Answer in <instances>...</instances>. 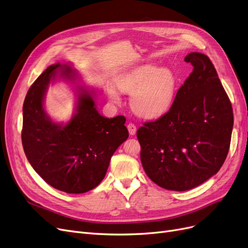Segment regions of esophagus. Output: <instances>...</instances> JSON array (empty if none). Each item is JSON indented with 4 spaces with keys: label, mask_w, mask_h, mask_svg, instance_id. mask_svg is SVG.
<instances>
[{
    "label": "esophagus",
    "mask_w": 248,
    "mask_h": 248,
    "mask_svg": "<svg viewBox=\"0 0 248 248\" xmlns=\"http://www.w3.org/2000/svg\"><path fill=\"white\" fill-rule=\"evenodd\" d=\"M127 130H129V133H130V135L134 136V135L136 134V132H137V127H136V125H135L134 124L130 123L129 124H127Z\"/></svg>",
    "instance_id": "1"
}]
</instances>
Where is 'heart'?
Wrapping results in <instances>:
<instances>
[{
	"label": "heart",
	"mask_w": 248,
	"mask_h": 248,
	"mask_svg": "<svg viewBox=\"0 0 248 248\" xmlns=\"http://www.w3.org/2000/svg\"><path fill=\"white\" fill-rule=\"evenodd\" d=\"M176 84V77L170 68H158L153 63L137 66L116 79L119 90L133 93L132 108L146 119L158 118L169 111L175 98ZM109 94L117 100L114 91H110Z\"/></svg>",
	"instance_id": "1"
}]
</instances>
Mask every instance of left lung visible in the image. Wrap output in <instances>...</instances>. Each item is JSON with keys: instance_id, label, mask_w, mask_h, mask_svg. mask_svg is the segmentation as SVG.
<instances>
[{"instance_id": "8db88e82", "label": "left lung", "mask_w": 248, "mask_h": 248, "mask_svg": "<svg viewBox=\"0 0 248 248\" xmlns=\"http://www.w3.org/2000/svg\"><path fill=\"white\" fill-rule=\"evenodd\" d=\"M185 61L194 68L169 112L137 132L146 175L172 191L195 188L216 175L229 152L234 123L231 102L212 61L197 52Z\"/></svg>"}]
</instances>
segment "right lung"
<instances>
[{"instance_id": "add662e5", "label": "right lung", "mask_w": 248, "mask_h": 248, "mask_svg": "<svg viewBox=\"0 0 248 248\" xmlns=\"http://www.w3.org/2000/svg\"><path fill=\"white\" fill-rule=\"evenodd\" d=\"M58 77L77 85V106L67 124L53 122L43 108L49 82ZM78 78L70 64H53L31 85L22 109L21 140L27 160L49 185L71 194L97 187L113 153L129 137L125 118L101 115L96 91L78 85Z\"/></svg>"}]
</instances>
